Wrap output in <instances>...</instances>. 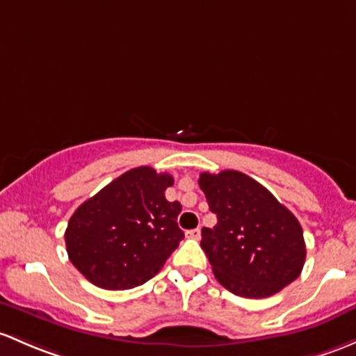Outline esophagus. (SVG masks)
I'll use <instances>...</instances> for the list:
<instances>
[{"label": "esophagus", "mask_w": 356, "mask_h": 356, "mask_svg": "<svg viewBox=\"0 0 356 356\" xmlns=\"http://www.w3.org/2000/svg\"><path fill=\"white\" fill-rule=\"evenodd\" d=\"M186 237L188 238H200L201 237V228H193V230L186 232Z\"/></svg>", "instance_id": "1"}]
</instances>
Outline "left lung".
<instances>
[{"instance_id":"left-lung-1","label":"left lung","mask_w":356,"mask_h":356,"mask_svg":"<svg viewBox=\"0 0 356 356\" xmlns=\"http://www.w3.org/2000/svg\"><path fill=\"white\" fill-rule=\"evenodd\" d=\"M197 182L218 218L201 230V247L220 285L238 297L264 298L300 276L304 230L264 186L237 170L203 172Z\"/></svg>"}]
</instances>
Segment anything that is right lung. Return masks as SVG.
I'll use <instances>...</instances> for the list:
<instances>
[{"mask_svg": "<svg viewBox=\"0 0 356 356\" xmlns=\"http://www.w3.org/2000/svg\"><path fill=\"white\" fill-rule=\"evenodd\" d=\"M168 174L136 167L76 208L65 232L73 266L93 285L129 290L147 283L184 238L179 201H167Z\"/></svg>", "mask_w": 356, "mask_h": 356, "instance_id": "add662e5", "label": "right lung"}]
</instances>
